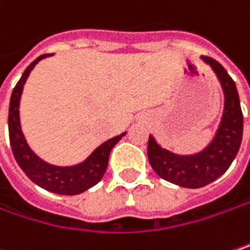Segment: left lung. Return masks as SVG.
Here are the masks:
<instances>
[{
	"mask_svg": "<svg viewBox=\"0 0 250 250\" xmlns=\"http://www.w3.org/2000/svg\"><path fill=\"white\" fill-rule=\"evenodd\" d=\"M200 58L213 70L225 97L222 119L213 139L194 154L173 153L162 147L151 134L147 143L148 163L153 170L162 179L188 189L203 188L228 170L238 154L243 134V114L235 81L216 60Z\"/></svg>",
	"mask_w": 250,
	"mask_h": 250,
	"instance_id": "1",
	"label": "left lung"
}]
</instances>
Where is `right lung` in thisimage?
Segmentation results:
<instances>
[{
  "label": "right lung",
  "mask_w": 250,
  "mask_h": 250,
  "mask_svg": "<svg viewBox=\"0 0 250 250\" xmlns=\"http://www.w3.org/2000/svg\"><path fill=\"white\" fill-rule=\"evenodd\" d=\"M48 56H53V54H44L34 60L25 68L20 81L12 90L10 111H8L10 143H11L12 154L18 166L28 176L31 182H34L37 186L48 192L74 196V194L85 192L87 189L93 188L102 180L108 165L110 151L120 142V139L125 136V131L113 139H108L107 142H104L96 148L85 160L73 166H56L42 160L40 156H37L33 151V148L28 146L25 136L22 133V128H21L20 102H21L24 84L28 79L30 73L33 71L35 64Z\"/></svg>",
  "instance_id": "right-lung-1"
}]
</instances>
